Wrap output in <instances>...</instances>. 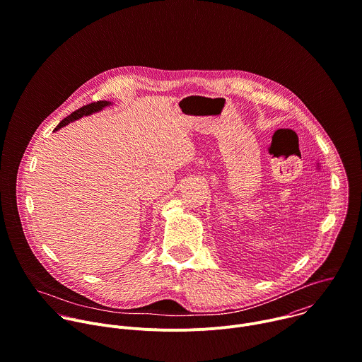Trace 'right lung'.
<instances>
[{
	"label": "right lung",
	"instance_id": "right-lung-1",
	"mask_svg": "<svg viewBox=\"0 0 362 362\" xmlns=\"http://www.w3.org/2000/svg\"><path fill=\"white\" fill-rule=\"evenodd\" d=\"M110 105H112V102H109V100H98V102L89 103V105H86V106H82L81 109L72 112L69 116H66L64 120H61L59 125L55 128V131H59L61 128L66 127L68 124H71V122H74V120H78V119H81V117H83V116H89V115H92V113L100 112L103 107L110 106ZM55 131H54V132H55Z\"/></svg>",
	"mask_w": 362,
	"mask_h": 362
}]
</instances>
